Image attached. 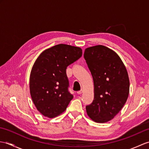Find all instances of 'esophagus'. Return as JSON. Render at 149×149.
I'll return each mask as SVG.
<instances>
[{"label":"esophagus","mask_w":149,"mask_h":149,"mask_svg":"<svg viewBox=\"0 0 149 149\" xmlns=\"http://www.w3.org/2000/svg\"><path fill=\"white\" fill-rule=\"evenodd\" d=\"M83 92V90H81L80 91H77V93L80 95V94H81Z\"/></svg>","instance_id":"34e87169"}]
</instances>
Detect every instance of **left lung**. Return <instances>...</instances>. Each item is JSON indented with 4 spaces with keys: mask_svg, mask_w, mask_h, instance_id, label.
<instances>
[{
    "mask_svg": "<svg viewBox=\"0 0 149 149\" xmlns=\"http://www.w3.org/2000/svg\"><path fill=\"white\" fill-rule=\"evenodd\" d=\"M84 58L94 83V99L86 107L87 114L95 122H107L127 101L130 85L127 70L118 55L103 45L86 49Z\"/></svg>",
    "mask_w": 149,
    "mask_h": 149,
    "instance_id": "8db88e82",
    "label": "left lung"
}]
</instances>
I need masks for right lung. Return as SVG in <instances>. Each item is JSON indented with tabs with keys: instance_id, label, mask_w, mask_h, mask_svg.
<instances>
[{
	"instance_id": "right-lung-1",
	"label": "right lung",
	"mask_w": 149,
	"mask_h": 149,
	"mask_svg": "<svg viewBox=\"0 0 149 149\" xmlns=\"http://www.w3.org/2000/svg\"><path fill=\"white\" fill-rule=\"evenodd\" d=\"M79 47L59 44L41 54L31 70L30 93L37 109L54 118L64 112L74 96L66 69L82 56Z\"/></svg>"
}]
</instances>
